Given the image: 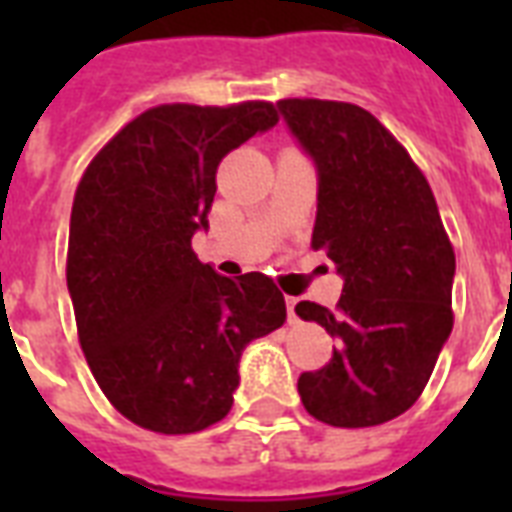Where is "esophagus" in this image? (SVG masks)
Segmentation results:
<instances>
[{
  "mask_svg": "<svg viewBox=\"0 0 512 512\" xmlns=\"http://www.w3.org/2000/svg\"><path fill=\"white\" fill-rule=\"evenodd\" d=\"M295 305H297L295 297H287V311H289V319H292V321L297 319V316H295Z\"/></svg>",
  "mask_w": 512,
  "mask_h": 512,
  "instance_id": "esophagus-1",
  "label": "esophagus"
}]
</instances>
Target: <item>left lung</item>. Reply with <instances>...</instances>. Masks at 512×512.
<instances>
[{
  "mask_svg": "<svg viewBox=\"0 0 512 512\" xmlns=\"http://www.w3.org/2000/svg\"><path fill=\"white\" fill-rule=\"evenodd\" d=\"M319 170L313 249L342 276L335 311L303 300L300 319L337 337L297 390L319 422L372 428L404 414L452 335L454 249L412 156L369 111L342 100H279Z\"/></svg>",
  "mask_w": 512,
  "mask_h": 512,
  "instance_id": "left-lung-1",
  "label": "left lung"
}]
</instances>
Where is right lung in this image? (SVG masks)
<instances>
[{
    "mask_svg": "<svg viewBox=\"0 0 512 512\" xmlns=\"http://www.w3.org/2000/svg\"><path fill=\"white\" fill-rule=\"evenodd\" d=\"M279 111L164 103L124 124L76 185L66 281L76 332L119 414L164 436H188L231 412L241 350L287 319L265 273L228 279L201 263L217 167Z\"/></svg>",
    "mask_w": 512,
    "mask_h": 512,
    "instance_id": "1",
    "label": "right lung"
}]
</instances>
